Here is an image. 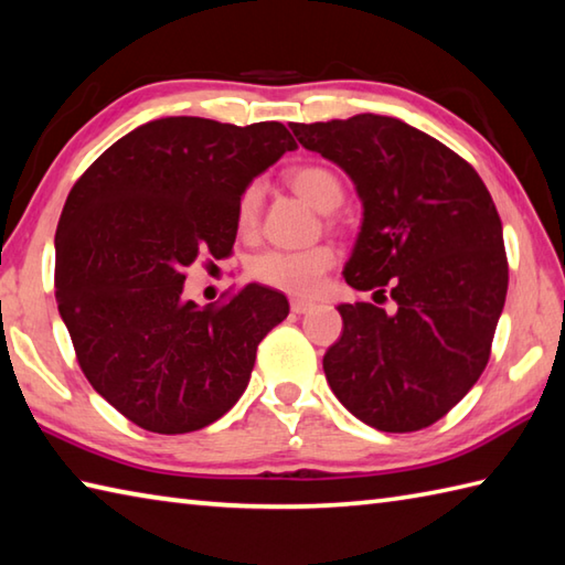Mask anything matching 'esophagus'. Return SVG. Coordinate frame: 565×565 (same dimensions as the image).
<instances>
[{
	"mask_svg": "<svg viewBox=\"0 0 565 565\" xmlns=\"http://www.w3.org/2000/svg\"><path fill=\"white\" fill-rule=\"evenodd\" d=\"M313 308V301H308V298H291V311L294 313H306V311H311Z\"/></svg>",
	"mask_w": 565,
	"mask_h": 565,
	"instance_id": "1",
	"label": "esophagus"
}]
</instances>
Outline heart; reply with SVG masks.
<instances>
[{"instance_id":"b5f03b06","label":"heart","mask_w":565,"mask_h":565,"mask_svg":"<svg viewBox=\"0 0 565 565\" xmlns=\"http://www.w3.org/2000/svg\"><path fill=\"white\" fill-rule=\"evenodd\" d=\"M294 191L306 198L320 213L335 210L345 198V185L340 175L323 163H303L289 171ZM264 188L259 181H249L237 198L235 225L239 235H252L259 225ZM338 252L330 245L308 249H262L247 259V271L254 281L276 291L308 296L313 294L323 276L335 267Z\"/></svg>"}]
</instances>
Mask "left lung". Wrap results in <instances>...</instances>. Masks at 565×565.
I'll use <instances>...</instances> for the list:
<instances>
[{
  "instance_id": "1",
  "label": "left lung",
  "mask_w": 565,
  "mask_h": 565,
  "mask_svg": "<svg viewBox=\"0 0 565 565\" xmlns=\"http://www.w3.org/2000/svg\"><path fill=\"white\" fill-rule=\"evenodd\" d=\"M335 161L364 205L345 281L394 308L340 303L330 390L377 430L412 434L444 418L488 367L504 308L502 220L472 166L426 131L382 115L291 125Z\"/></svg>"
}]
</instances>
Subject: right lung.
<instances>
[{"label": "right lung", "mask_w": 565, "mask_h": 565, "mask_svg": "<svg viewBox=\"0 0 565 565\" xmlns=\"http://www.w3.org/2000/svg\"><path fill=\"white\" fill-rule=\"evenodd\" d=\"M281 121L166 117L115 141L71 188L55 230V303L93 390L151 434H191L247 390L284 294L183 298L198 257L225 259L254 175L294 151Z\"/></svg>", "instance_id": "add662e5"}]
</instances>
